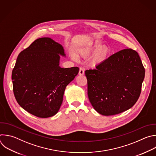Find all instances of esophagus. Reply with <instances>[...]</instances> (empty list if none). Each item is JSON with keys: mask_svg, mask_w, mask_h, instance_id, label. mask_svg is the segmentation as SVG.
Listing matches in <instances>:
<instances>
[{"mask_svg": "<svg viewBox=\"0 0 156 156\" xmlns=\"http://www.w3.org/2000/svg\"><path fill=\"white\" fill-rule=\"evenodd\" d=\"M84 73V70L83 67H80V70H79V75H83Z\"/></svg>", "mask_w": 156, "mask_h": 156, "instance_id": "34e87169", "label": "esophagus"}]
</instances>
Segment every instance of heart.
<instances>
[{"label": "heart", "mask_w": 156, "mask_h": 156, "mask_svg": "<svg viewBox=\"0 0 156 156\" xmlns=\"http://www.w3.org/2000/svg\"><path fill=\"white\" fill-rule=\"evenodd\" d=\"M110 49L107 46H103L100 43H95L92 46L81 49L79 51V53L83 57L89 56L94 54L90 64L92 67H95L105 62L108 59L110 55ZM72 58L74 60H77L78 58L75 54H72Z\"/></svg>", "instance_id": "heart-1"}]
</instances>
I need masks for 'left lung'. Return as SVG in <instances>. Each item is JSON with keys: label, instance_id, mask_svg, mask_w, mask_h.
<instances>
[{"label": "left lung", "instance_id": "obj_1", "mask_svg": "<svg viewBox=\"0 0 156 156\" xmlns=\"http://www.w3.org/2000/svg\"><path fill=\"white\" fill-rule=\"evenodd\" d=\"M144 74L136 51L127 48L117 52L96 69L85 71L91 105L104 116L129 110L140 97Z\"/></svg>", "mask_w": 156, "mask_h": 156}]
</instances>
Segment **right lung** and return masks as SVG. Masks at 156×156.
<instances>
[{"label":"right lung","instance_id":"add662e5","mask_svg":"<svg viewBox=\"0 0 156 156\" xmlns=\"http://www.w3.org/2000/svg\"><path fill=\"white\" fill-rule=\"evenodd\" d=\"M62 46L48 37L35 40L19 54L12 71L13 89L18 104L41 118L55 115L60 109L66 86L79 68H61Z\"/></svg>","mask_w":156,"mask_h":156}]
</instances>
